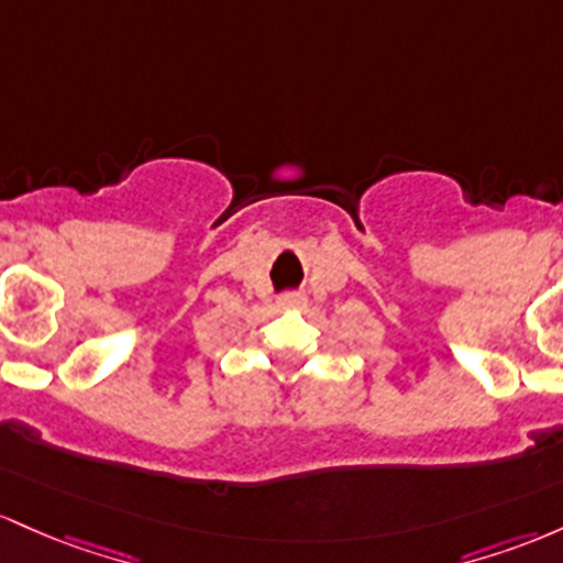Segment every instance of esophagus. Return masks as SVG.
<instances>
[{
  "instance_id": "esophagus-1",
  "label": "esophagus",
  "mask_w": 563,
  "mask_h": 563,
  "mask_svg": "<svg viewBox=\"0 0 563 563\" xmlns=\"http://www.w3.org/2000/svg\"><path fill=\"white\" fill-rule=\"evenodd\" d=\"M302 302H306V298H302L300 292H287V295H282V298H279V308L289 311V308H300Z\"/></svg>"
}]
</instances>
